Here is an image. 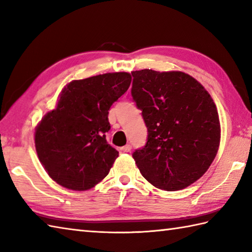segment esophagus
Wrapping results in <instances>:
<instances>
[{
	"instance_id": "obj_1",
	"label": "esophagus",
	"mask_w": 252,
	"mask_h": 252,
	"mask_svg": "<svg viewBox=\"0 0 252 252\" xmlns=\"http://www.w3.org/2000/svg\"><path fill=\"white\" fill-rule=\"evenodd\" d=\"M131 148H132V146L130 145V144H126V146L121 147V151H122V152H125V153H129V152L131 151Z\"/></svg>"
}]
</instances>
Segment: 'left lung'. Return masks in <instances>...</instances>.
Wrapping results in <instances>:
<instances>
[{
	"label": "left lung",
	"mask_w": 252,
	"mask_h": 252,
	"mask_svg": "<svg viewBox=\"0 0 252 252\" xmlns=\"http://www.w3.org/2000/svg\"><path fill=\"white\" fill-rule=\"evenodd\" d=\"M131 94L147 126V143L133 153L149 183L180 190L206 173L220 146L221 126L208 91L182 71H132Z\"/></svg>",
	"instance_id": "1"
}]
</instances>
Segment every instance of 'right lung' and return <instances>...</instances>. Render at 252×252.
<instances>
[{"label":"right lung","mask_w":252,"mask_h":252,"mask_svg":"<svg viewBox=\"0 0 252 252\" xmlns=\"http://www.w3.org/2000/svg\"><path fill=\"white\" fill-rule=\"evenodd\" d=\"M129 72L73 80L63 89L56 108L35 127L40 162L57 184L87 190L103 180L119 156L106 141L108 110L131 84Z\"/></svg>","instance_id":"add662e5"}]
</instances>
